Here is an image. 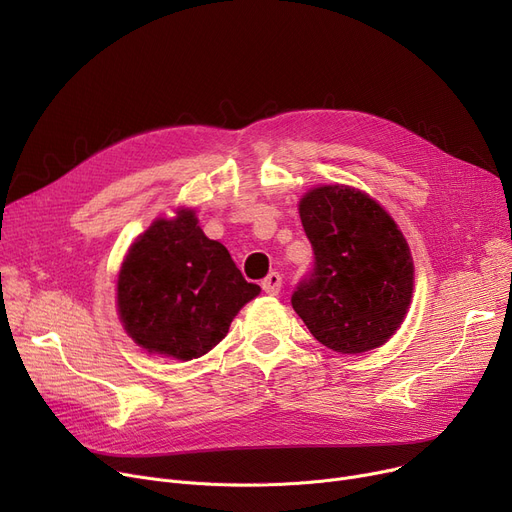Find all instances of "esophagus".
<instances>
[{"mask_svg":"<svg viewBox=\"0 0 512 512\" xmlns=\"http://www.w3.org/2000/svg\"><path fill=\"white\" fill-rule=\"evenodd\" d=\"M261 288L265 294H270V297H274V294L280 292L282 288V276L278 272H272L270 276H267L263 282H261Z\"/></svg>","mask_w":512,"mask_h":512,"instance_id":"obj_1","label":"esophagus"}]
</instances>
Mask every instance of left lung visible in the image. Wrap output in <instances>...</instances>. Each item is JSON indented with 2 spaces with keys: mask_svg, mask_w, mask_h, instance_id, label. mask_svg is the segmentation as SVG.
<instances>
[{
  "mask_svg": "<svg viewBox=\"0 0 512 512\" xmlns=\"http://www.w3.org/2000/svg\"><path fill=\"white\" fill-rule=\"evenodd\" d=\"M315 265L292 294L309 332L340 355L386 344L405 319L415 267L407 238L367 193L321 184L299 201Z\"/></svg>",
  "mask_w": 512,
  "mask_h": 512,
  "instance_id": "obj_1",
  "label": "left lung"
}]
</instances>
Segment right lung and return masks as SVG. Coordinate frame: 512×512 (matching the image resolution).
Masks as SVG:
<instances>
[{
    "instance_id": "1",
    "label": "right lung",
    "mask_w": 512,
    "mask_h": 512,
    "mask_svg": "<svg viewBox=\"0 0 512 512\" xmlns=\"http://www.w3.org/2000/svg\"><path fill=\"white\" fill-rule=\"evenodd\" d=\"M261 288L242 278L228 249L203 234L195 209L157 218L132 242L116 284L126 334L149 355L199 359L220 344Z\"/></svg>"
}]
</instances>
